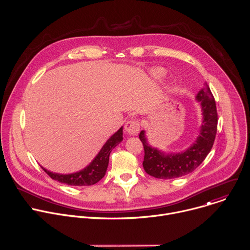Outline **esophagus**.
Listing matches in <instances>:
<instances>
[{"instance_id": "esophagus-1", "label": "esophagus", "mask_w": 250, "mask_h": 250, "mask_svg": "<svg viewBox=\"0 0 250 250\" xmlns=\"http://www.w3.org/2000/svg\"><path fill=\"white\" fill-rule=\"evenodd\" d=\"M139 128H140V124L136 120L128 121L125 125V129L128 134H132V135L136 134L139 131Z\"/></svg>"}]
</instances>
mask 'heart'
<instances>
[{"instance_id":"1","label":"heart","mask_w":250,"mask_h":250,"mask_svg":"<svg viewBox=\"0 0 250 250\" xmlns=\"http://www.w3.org/2000/svg\"><path fill=\"white\" fill-rule=\"evenodd\" d=\"M167 72L166 70L162 67H155L151 70V75L155 78V79H162L166 76Z\"/></svg>"}]
</instances>
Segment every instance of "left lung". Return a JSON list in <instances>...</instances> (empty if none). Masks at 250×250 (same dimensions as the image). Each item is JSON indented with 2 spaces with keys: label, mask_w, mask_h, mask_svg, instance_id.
Here are the masks:
<instances>
[{
  "label": "left lung",
  "mask_w": 250,
  "mask_h": 250,
  "mask_svg": "<svg viewBox=\"0 0 250 250\" xmlns=\"http://www.w3.org/2000/svg\"><path fill=\"white\" fill-rule=\"evenodd\" d=\"M201 105L202 124L193 144L180 152H164L149 145L146 130H141L139 139L145 148L144 168L147 174L158 179H173L193 172L209 153L216 138L218 113L215 99L206 84L196 95Z\"/></svg>",
  "instance_id": "1"
}]
</instances>
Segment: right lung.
I'll return each mask as SVG.
<instances>
[{"label": "right lung", "mask_w": 250, "mask_h": 250, "mask_svg": "<svg viewBox=\"0 0 250 250\" xmlns=\"http://www.w3.org/2000/svg\"><path fill=\"white\" fill-rule=\"evenodd\" d=\"M123 137V126L115 132L105 144L103 146L99 153L95 156V158L82 170H79L74 173L70 174H60L51 172L44 167L42 168L52 178L60 183L71 185V186H90L99 182L104 176L106 169L109 165V157L112 150L122 142Z\"/></svg>", "instance_id": "1"}]
</instances>
